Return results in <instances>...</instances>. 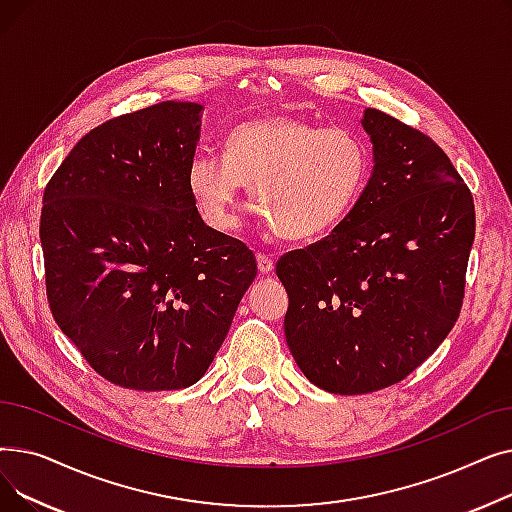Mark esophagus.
Listing matches in <instances>:
<instances>
[{
	"instance_id": "1",
	"label": "esophagus",
	"mask_w": 512,
	"mask_h": 512,
	"mask_svg": "<svg viewBox=\"0 0 512 512\" xmlns=\"http://www.w3.org/2000/svg\"><path fill=\"white\" fill-rule=\"evenodd\" d=\"M257 270L261 274H270L274 270V259L270 255H265V253L259 251L257 253Z\"/></svg>"
}]
</instances>
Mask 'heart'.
<instances>
[{
    "label": "heart",
    "instance_id": "b5f03b06",
    "mask_svg": "<svg viewBox=\"0 0 512 512\" xmlns=\"http://www.w3.org/2000/svg\"><path fill=\"white\" fill-rule=\"evenodd\" d=\"M369 168V149L357 132L272 114L236 124L226 137V157L195 153L186 184L213 230L236 228L234 207L242 188L251 186L265 222L280 236L311 240L348 218Z\"/></svg>",
    "mask_w": 512,
    "mask_h": 512
}]
</instances>
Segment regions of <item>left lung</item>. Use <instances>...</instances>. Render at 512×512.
Returning <instances> with one entry per match:
<instances>
[{
    "mask_svg": "<svg viewBox=\"0 0 512 512\" xmlns=\"http://www.w3.org/2000/svg\"><path fill=\"white\" fill-rule=\"evenodd\" d=\"M373 174L332 234L276 263L284 334L317 388L369 394L413 373L452 330L475 238L469 186L421 130L380 110Z\"/></svg>",
    "mask_w": 512,
    "mask_h": 512,
    "instance_id": "obj_1",
    "label": "left lung"
}]
</instances>
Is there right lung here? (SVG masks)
Returning a JSON list of instances; mask_svg holds the SVG:
<instances>
[{
    "label": "right lung",
    "instance_id": "right-lung-1",
    "mask_svg": "<svg viewBox=\"0 0 512 512\" xmlns=\"http://www.w3.org/2000/svg\"><path fill=\"white\" fill-rule=\"evenodd\" d=\"M199 103L161 101L87 132L43 193L49 309L120 388L199 382L257 276L253 251L205 226L186 184Z\"/></svg>",
    "mask_w": 512,
    "mask_h": 512
}]
</instances>
